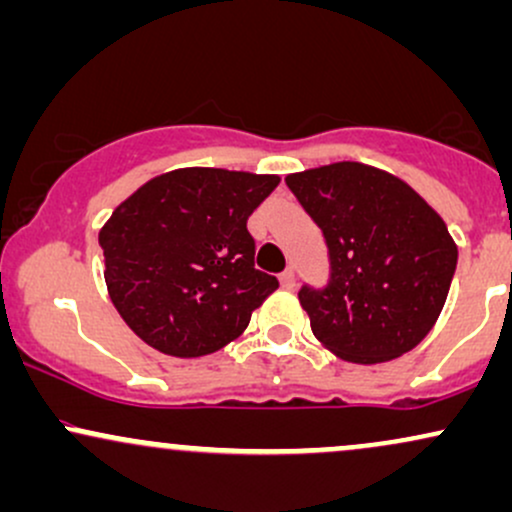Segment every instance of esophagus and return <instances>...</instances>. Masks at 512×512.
Listing matches in <instances>:
<instances>
[{
    "mask_svg": "<svg viewBox=\"0 0 512 512\" xmlns=\"http://www.w3.org/2000/svg\"><path fill=\"white\" fill-rule=\"evenodd\" d=\"M279 281H281V286H284V289H293V286H296V274H293V269L289 267V269H284V272H281V276H279Z\"/></svg>",
    "mask_w": 512,
    "mask_h": 512,
    "instance_id": "34e87169",
    "label": "esophagus"
}]
</instances>
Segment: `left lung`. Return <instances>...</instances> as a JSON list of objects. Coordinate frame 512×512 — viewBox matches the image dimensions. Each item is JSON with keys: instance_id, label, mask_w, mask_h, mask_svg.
<instances>
[{"instance_id": "8db88e82", "label": "left lung", "mask_w": 512, "mask_h": 512, "mask_svg": "<svg viewBox=\"0 0 512 512\" xmlns=\"http://www.w3.org/2000/svg\"><path fill=\"white\" fill-rule=\"evenodd\" d=\"M286 185L322 231L325 286L298 301L313 334L351 363L407 354L436 325L457 267L448 226L407 182L363 163L293 173Z\"/></svg>"}]
</instances>
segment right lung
<instances>
[{
    "label": "right lung",
    "instance_id": "right-lung-1",
    "mask_svg": "<svg viewBox=\"0 0 512 512\" xmlns=\"http://www.w3.org/2000/svg\"><path fill=\"white\" fill-rule=\"evenodd\" d=\"M276 185V175L185 168L125 199L98 245L110 301L129 330L178 358L214 354L240 337L279 289L255 267L248 231V216Z\"/></svg>",
    "mask_w": 512,
    "mask_h": 512
}]
</instances>
